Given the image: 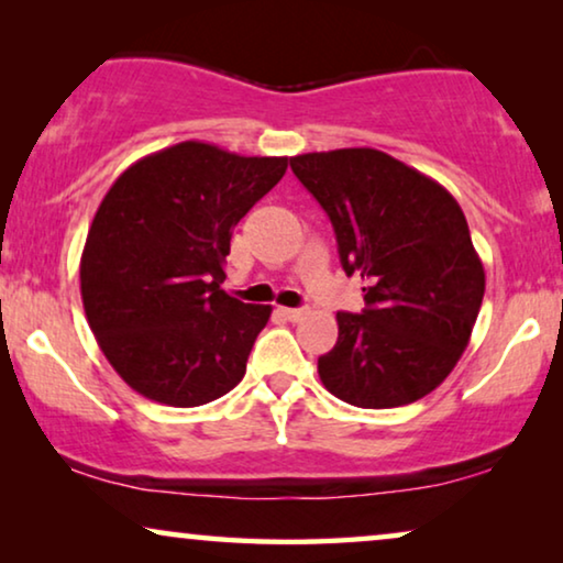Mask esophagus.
<instances>
[{"label":"esophagus","instance_id":"34e87169","mask_svg":"<svg viewBox=\"0 0 563 563\" xmlns=\"http://www.w3.org/2000/svg\"><path fill=\"white\" fill-rule=\"evenodd\" d=\"M282 314H284V318H287L289 322H299V320H302L305 318V314H307V310H305V307H282V310H279Z\"/></svg>","mask_w":563,"mask_h":563}]
</instances>
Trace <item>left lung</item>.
<instances>
[{
	"mask_svg": "<svg viewBox=\"0 0 563 563\" xmlns=\"http://www.w3.org/2000/svg\"><path fill=\"white\" fill-rule=\"evenodd\" d=\"M333 222L345 274L364 279L361 314L338 312L318 358L343 402L384 410L426 397L453 372L484 297V266L449 189L374 148L289 158Z\"/></svg>",
	"mask_w": 563,
	"mask_h": 563,
	"instance_id": "left-lung-1",
	"label": "left lung"
}]
</instances>
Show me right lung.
Returning a JSON list of instances; mask_svg holds the SVG:
<instances>
[{
	"mask_svg": "<svg viewBox=\"0 0 563 563\" xmlns=\"http://www.w3.org/2000/svg\"><path fill=\"white\" fill-rule=\"evenodd\" d=\"M284 172V156L184 141L135 161L104 195L81 253V299L137 395L197 407L243 379L272 305L225 295L222 266L233 228Z\"/></svg>",
	"mask_w": 563,
	"mask_h": 563,
	"instance_id": "obj_1",
	"label": "right lung"
}]
</instances>
